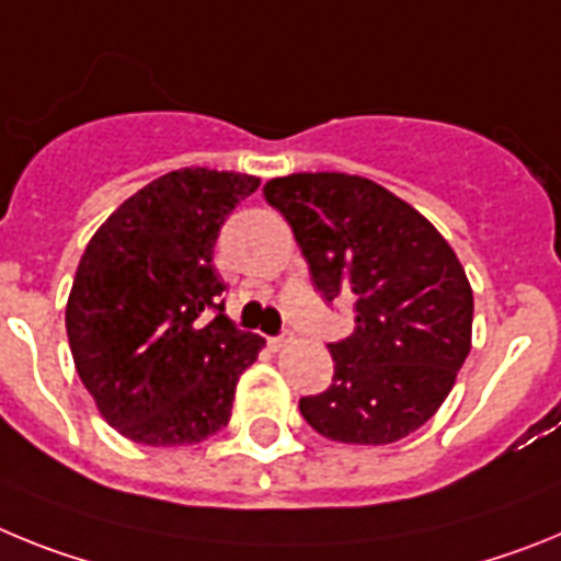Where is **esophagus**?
<instances>
[{
	"mask_svg": "<svg viewBox=\"0 0 561 561\" xmlns=\"http://www.w3.org/2000/svg\"><path fill=\"white\" fill-rule=\"evenodd\" d=\"M290 341H294V335H276V339H267V344H271V350L279 353V350H285Z\"/></svg>",
	"mask_w": 561,
	"mask_h": 561,
	"instance_id": "1",
	"label": "esophagus"
}]
</instances>
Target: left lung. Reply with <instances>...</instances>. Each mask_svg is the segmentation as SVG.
I'll list each match as a JSON object with an SVG mask.
<instances>
[{"label":"left lung","mask_w":561,"mask_h":561,"mask_svg":"<svg viewBox=\"0 0 561 561\" xmlns=\"http://www.w3.org/2000/svg\"><path fill=\"white\" fill-rule=\"evenodd\" d=\"M294 228L313 285L355 308V333L328 344L330 389L299 401L319 435L387 446L435 415L471 350L474 296L455 248L421 211L344 172H299L265 183Z\"/></svg>","instance_id":"1"}]
</instances>
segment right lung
I'll return each instance as SVG.
<instances>
[{
	"instance_id": "1",
	"label": "right lung",
	"mask_w": 561,
	"mask_h": 561,
	"mask_svg": "<svg viewBox=\"0 0 561 561\" xmlns=\"http://www.w3.org/2000/svg\"><path fill=\"white\" fill-rule=\"evenodd\" d=\"M256 188L253 174L178 169L124 199L81 253L65 310L72 362L129 440L192 446L231 417L265 339L222 313L211 260L226 217Z\"/></svg>"
}]
</instances>
